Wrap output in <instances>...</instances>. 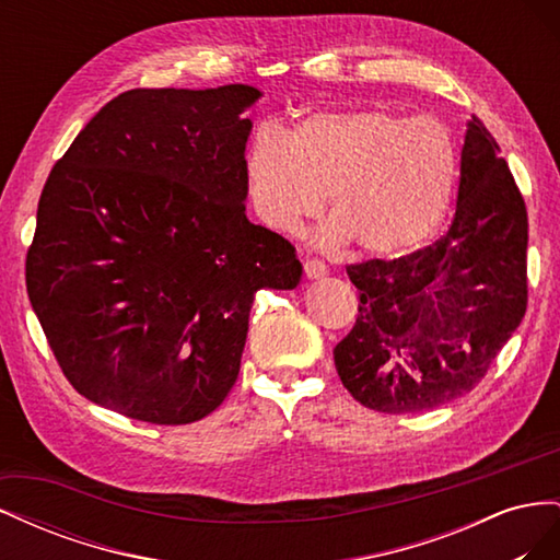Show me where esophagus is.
<instances>
[{
	"label": "esophagus",
	"instance_id": "1",
	"mask_svg": "<svg viewBox=\"0 0 560 560\" xmlns=\"http://www.w3.org/2000/svg\"><path fill=\"white\" fill-rule=\"evenodd\" d=\"M303 270H306V276L311 280H317V278H325L327 276V266L317 261V259H306L303 261Z\"/></svg>",
	"mask_w": 560,
	"mask_h": 560
}]
</instances>
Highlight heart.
<instances>
[{
  "label": "heart",
  "instance_id": "obj_1",
  "mask_svg": "<svg viewBox=\"0 0 560 560\" xmlns=\"http://www.w3.org/2000/svg\"><path fill=\"white\" fill-rule=\"evenodd\" d=\"M245 171L254 212L270 229L296 233L329 196L336 222L322 241L395 259L444 224L460 151L442 118L364 107L317 112L287 132L259 130Z\"/></svg>",
  "mask_w": 560,
  "mask_h": 560
}]
</instances>
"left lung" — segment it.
<instances>
[{"label":"left lung","instance_id":"left-lung-1","mask_svg":"<svg viewBox=\"0 0 560 560\" xmlns=\"http://www.w3.org/2000/svg\"><path fill=\"white\" fill-rule=\"evenodd\" d=\"M493 135L471 116L455 214L436 243L348 264L354 327L334 348L366 409L420 413L471 393L528 308V212Z\"/></svg>","mask_w":560,"mask_h":560}]
</instances>
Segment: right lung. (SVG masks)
Masks as SVG:
<instances>
[{
    "label": "right lung",
    "instance_id": "add662e5",
    "mask_svg": "<svg viewBox=\"0 0 560 560\" xmlns=\"http://www.w3.org/2000/svg\"><path fill=\"white\" fill-rule=\"evenodd\" d=\"M259 95L126 91L54 165L25 282L79 395L151 425L206 418L238 378L254 294L299 284L294 245L245 217L241 112Z\"/></svg>",
    "mask_w": 560,
    "mask_h": 560
}]
</instances>
